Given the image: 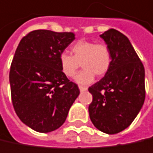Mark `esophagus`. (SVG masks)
<instances>
[{"label":"esophagus","instance_id":"obj_1","mask_svg":"<svg viewBox=\"0 0 153 153\" xmlns=\"http://www.w3.org/2000/svg\"><path fill=\"white\" fill-rule=\"evenodd\" d=\"M79 90H80V91H85L86 90H87V87H85V86L79 85Z\"/></svg>","mask_w":153,"mask_h":153}]
</instances>
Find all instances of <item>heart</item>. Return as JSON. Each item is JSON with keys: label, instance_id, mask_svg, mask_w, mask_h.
Masks as SVG:
<instances>
[{"label": "heart", "instance_id": "heart-1", "mask_svg": "<svg viewBox=\"0 0 153 153\" xmlns=\"http://www.w3.org/2000/svg\"><path fill=\"white\" fill-rule=\"evenodd\" d=\"M72 55L62 53L59 56V64L62 72L68 77H74L78 68H84L75 78L80 85L91 83L94 76L101 77L109 70L112 62V54L105 44H96L92 41L79 40L71 48Z\"/></svg>", "mask_w": 153, "mask_h": 153}]
</instances>
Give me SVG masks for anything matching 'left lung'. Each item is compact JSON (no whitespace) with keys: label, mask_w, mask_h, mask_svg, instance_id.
Returning <instances> with one entry per match:
<instances>
[{"label":"left lung","mask_w":153,"mask_h":153,"mask_svg":"<svg viewBox=\"0 0 153 153\" xmlns=\"http://www.w3.org/2000/svg\"><path fill=\"white\" fill-rule=\"evenodd\" d=\"M112 54L109 70L89 87L91 123L100 131L116 134L132 123L145 99L144 68L128 39L114 29L100 35Z\"/></svg>","instance_id":"8db88e82"}]
</instances>
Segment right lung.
Masks as SVG:
<instances>
[{"instance_id": "add662e5", "label": "right lung", "mask_w": 153, "mask_h": 153, "mask_svg": "<svg viewBox=\"0 0 153 153\" xmlns=\"http://www.w3.org/2000/svg\"><path fill=\"white\" fill-rule=\"evenodd\" d=\"M74 39L72 32L36 30L16 50L10 72L12 103L19 119L35 131L60 128L80 93L59 64L60 54Z\"/></svg>"}]
</instances>
